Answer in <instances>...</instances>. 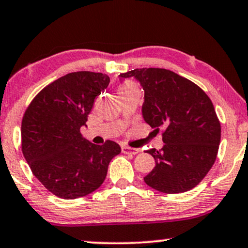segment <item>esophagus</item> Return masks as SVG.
<instances>
[{
  "label": "esophagus",
  "instance_id": "obj_1",
  "mask_svg": "<svg viewBox=\"0 0 248 248\" xmlns=\"http://www.w3.org/2000/svg\"><path fill=\"white\" fill-rule=\"evenodd\" d=\"M122 152L124 153V154H131V155H136L139 153V149L137 148H131V147H127V146H122Z\"/></svg>",
  "mask_w": 248,
  "mask_h": 248
}]
</instances>
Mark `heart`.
<instances>
[{
    "mask_svg": "<svg viewBox=\"0 0 248 248\" xmlns=\"http://www.w3.org/2000/svg\"><path fill=\"white\" fill-rule=\"evenodd\" d=\"M131 91H139L138 87H137V85L134 84L133 81L124 82V84L119 87V94H121V95L122 94L126 93V92H131Z\"/></svg>",
    "mask_w": 248,
    "mask_h": 248,
    "instance_id": "b5f03b06",
    "label": "heart"
}]
</instances>
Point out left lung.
Listing matches in <instances>:
<instances>
[{
  "label": "left lung",
  "instance_id": "1",
  "mask_svg": "<svg viewBox=\"0 0 248 248\" xmlns=\"http://www.w3.org/2000/svg\"><path fill=\"white\" fill-rule=\"evenodd\" d=\"M141 85L143 121L163 129L161 149L146 153L154 167L143 180L162 193H183L195 187L212 169L221 141V124L207 94L188 79L166 69H134L118 76Z\"/></svg>",
  "mask_w": 248,
  "mask_h": 248
}]
</instances>
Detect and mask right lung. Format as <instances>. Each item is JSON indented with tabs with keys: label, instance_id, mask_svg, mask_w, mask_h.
<instances>
[{
	"label": "right lung",
	"instance_id": "right-lung-1",
	"mask_svg": "<svg viewBox=\"0 0 248 248\" xmlns=\"http://www.w3.org/2000/svg\"><path fill=\"white\" fill-rule=\"evenodd\" d=\"M110 78L79 71L45 87L31 102L21 122L24 157L40 183L62 199L92 193L105 182L110 161L121 153L115 141L94 145L81 137L94 100Z\"/></svg>",
	"mask_w": 248,
	"mask_h": 248
}]
</instances>
